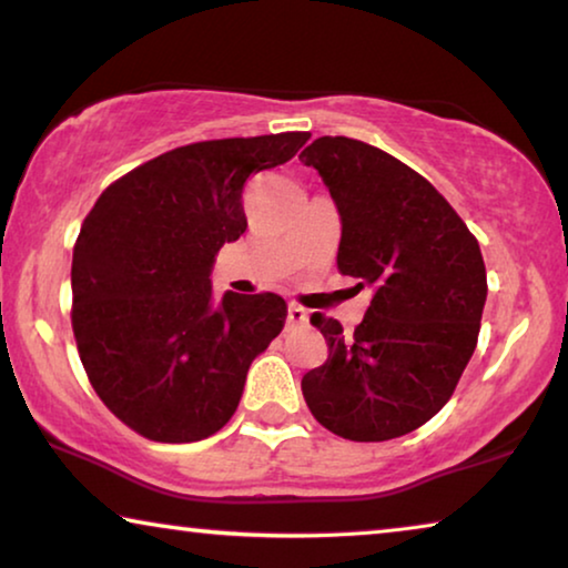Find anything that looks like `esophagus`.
Returning a JSON list of instances; mask_svg holds the SVG:
<instances>
[{
  "label": "esophagus",
  "instance_id": "esophagus-1",
  "mask_svg": "<svg viewBox=\"0 0 568 568\" xmlns=\"http://www.w3.org/2000/svg\"><path fill=\"white\" fill-rule=\"evenodd\" d=\"M287 324H291V326H308V311L298 306V303H291V306H287Z\"/></svg>",
  "mask_w": 568,
  "mask_h": 568
}]
</instances>
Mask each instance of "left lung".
Listing matches in <instances>:
<instances>
[{
    "label": "left lung",
    "mask_w": 568,
    "mask_h": 568,
    "mask_svg": "<svg viewBox=\"0 0 568 568\" xmlns=\"http://www.w3.org/2000/svg\"><path fill=\"white\" fill-rule=\"evenodd\" d=\"M301 160L342 216L338 273L372 291L352 336L311 316L328 359L303 375V397L349 442L405 436L444 408L477 346L487 301L477 236L426 178L367 142L318 138Z\"/></svg>",
    "instance_id": "obj_1"
}]
</instances>
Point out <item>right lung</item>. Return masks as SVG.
Returning <instances> with one entry per match:
<instances>
[{
  "instance_id": "add662e5",
  "label": "right lung",
  "mask_w": 568,
  "mask_h": 568,
  "mask_svg": "<svg viewBox=\"0 0 568 568\" xmlns=\"http://www.w3.org/2000/svg\"><path fill=\"white\" fill-rule=\"evenodd\" d=\"M311 132L206 140L148 160L97 199L73 244L71 324L101 403L160 444L226 426L252 359L281 334L275 293L211 298V265L247 230L242 189Z\"/></svg>"
}]
</instances>
